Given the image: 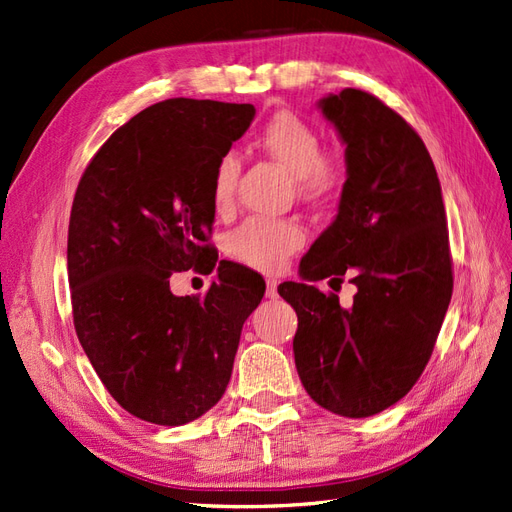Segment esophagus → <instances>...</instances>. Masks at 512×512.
Instances as JSON below:
<instances>
[{"mask_svg": "<svg viewBox=\"0 0 512 512\" xmlns=\"http://www.w3.org/2000/svg\"><path fill=\"white\" fill-rule=\"evenodd\" d=\"M276 287H279V283H276L274 279H268V281H266V296H268V298H276V296H279V291H276Z\"/></svg>", "mask_w": 512, "mask_h": 512, "instance_id": "esophagus-1", "label": "esophagus"}]
</instances>
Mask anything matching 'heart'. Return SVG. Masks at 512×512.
<instances>
[{
	"label": "heart",
	"mask_w": 512,
	"mask_h": 512,
	"mask_svg": "<svg viewBox=\"0 0 512 512\" xmlns=\"http://www.w3.org/2000/svg\"><path fill=\"white\" fill-rule=\"evenodd\" d=\"M259 148L270 154L296 178L298 193L304 199H326L341 188L345 169L339 158L321 152L317 128L300 115L281 111L272 115L257 137ZM240 160L236 154H223L212 173V206L218 214L233 208ZM306 240L304 229L294 221L248 218L227 236V253L242 264L276 272L291 255H296Z\"/></svg>",
	"instance_id": "obj_1"
}]
</instances>
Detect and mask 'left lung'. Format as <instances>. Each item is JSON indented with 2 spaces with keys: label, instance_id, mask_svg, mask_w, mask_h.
I'll use <instances>...</instances> for the list:
<instances>
[{
  "label": "left lung",
  "instance_id": "left-lung-1",
  "mask_svg": "<svg viewBox=\"0 0 512 512\" xmlns=\"http://www.w3.org/2000/svg\"><path fill=\"white\" fill-rule=\"evenodd\" d=\"M317 107L345 145L339 212L281 283L294 306V358L309 397L347 418L384 412L412 390L431 358L452 296L442 186L416 130L382 100L347 90ZM349 273L347 310L314 281Z\"/></svg>",
  "mask_w": 512,
  "mask_h": 512
}]
</instances>
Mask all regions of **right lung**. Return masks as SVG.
Segmentation results:
<instances>
[{
    "mask_svg": "<svg viewBox=\"0 0 512 512\" xmlns=\"http://www.w3.org/2000/svg\"><path fill=\"white\" fill-rule=\"evenodd\" d=\"M253 105L171 98L143 109L87 165L68 225V285L83 352L126 412L163 427L225 394L246 317L266 283L221 261L209 294L173 297L168 276L216 267L212 173Z\"/></svg>",
    "mask_w": 512,
    "mask_h": 512,
    "instance_id": "right-lung-1",
    "label": "right lung"
}]
</instances>
